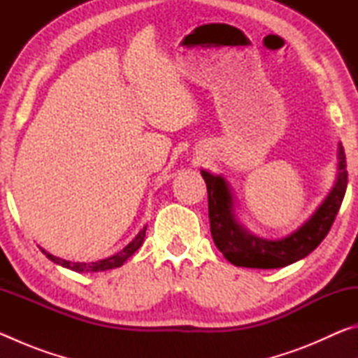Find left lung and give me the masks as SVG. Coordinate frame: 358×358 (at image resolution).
<instances>
[{"label":"left lung","instance_id":"obj_1","mask_svg":"<svg viewBox=\"0 0 358 358\" xmlns=\"http://www.w3.org/2000/svg\"><path fill=\"white\" fill-rule=\"evenodd\" d=\"M208 191V217L211 237L230 264L248 268H281L296 262L320 245L341 207L348 187L346 155L338 145V175L325 201L294 234L280 240H266L241 226L234 210V197L221 175L202 171Z\"/></svg>","mask_w":358,"mask_h":358}]
</instances>
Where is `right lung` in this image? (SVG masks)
<instances>
[{"label": "right lung", "instance_id": "obj_1", "mask_svg": "<svg viewBox=\"0 0 358 358\" xmlns=\"http://www.w3.org/2000/svg\"><path fill=\"white\" fill-rule=\"evenodd\" d=\"M145 230H147V226L141 229V232L136 235V238L132 240L128 246H124L120 252H117L115 256H110L107 259L98 260V262H90V264L71 262V260L55 257L53 254L47 252L45 250H42V248H41V251L44 252L45 256L52 260V262H55V264L62 265V266H66V268H69V270L78 271V273H90V271H104V270H110V268H117V266H121L126 262V260H128L132 256V254H134L138 250V248L142 246L143 238H145Z\"/></svg>", "mask_w": 358, "mask_h": 358}]
</instances>
